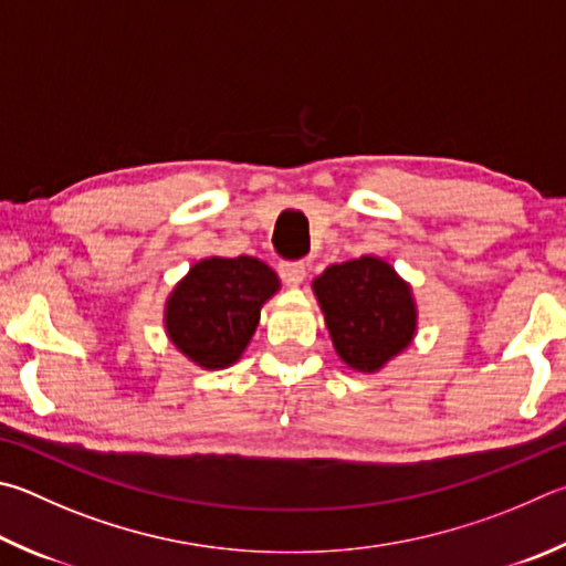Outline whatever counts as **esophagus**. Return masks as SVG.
Here are the masks:
<instances>
[{
    "label": "esophagus",
    "mask_w": 566,
    "mask_h": 566,
    "mask_svg": "<svg viewBox=\"0 0 566 566\" xmlns=\"http://www.w3.org/2000/svg\"><path fill=\"white\" fill-rule=\"evenodd\" d=\"M280 274L286 286H300L306 280V264L302 262H286L280 266Z\"/></svg>",
    "instance_id": "34e87169"
}]
</instances>
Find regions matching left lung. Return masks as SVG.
<instances>
[{"instance_id":"left-lung-1","label":"left lung","mask_w":566,"mask_h":566,"mask_svg":"<svg viewBox=\"0 0 566 566\" xmlns=\"http://www.w3.org/2000/svg\"><path fill=\"white\" fill-rule=\"evenodd\" d=\"M332 344L358 374H376L413 344V290L381 256L332 264L312 282Z\"/></svg>"}]
</instances>
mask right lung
<instances>
[{"label": "right lung", "instance_id": "1", "mask_svg": "<svg viewBox=\"0 0 566 566\" xmlns=\"http://www.w3.org/2000/svg\"><path fill=\"white\" fill-rule=\"evenodd\" d=\"M280 286L276 272L256 256H205L166 302L163 324L170 344L205 371L232 366L250 346L264 302Z\"/></svg>", "mask_w": 566, "mask_h": 566}]
</instances>
